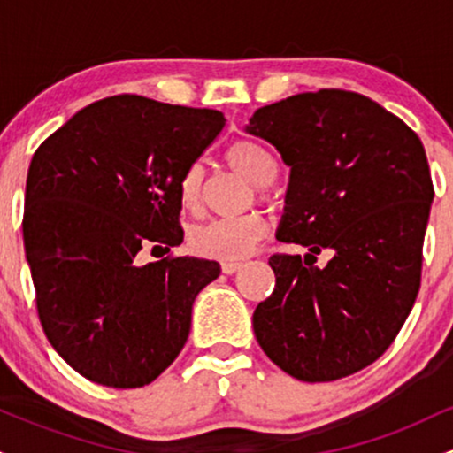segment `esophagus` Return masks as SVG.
Here are the masks:
<instances>
[{
	"label": "esophagus",
	"mask_w": 453,
	"mask_h": 453,
	"mask_svg": "<svg viewBox=\"0 0 453 453\" xmlns=\"http://www.w3.org/2000/svg\"><path fill=\"white\" fill-rule=\"evenodd\" d=\"M242 264L241 262H223L221 264V273L223 274H234L236 270H241Z\"/></svg>",
	"instance_id": "esophagus-1"
}]
</instances>
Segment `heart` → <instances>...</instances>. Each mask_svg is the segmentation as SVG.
Wrapping results in <instances>:
<instances>
[{
    "label": "heart",
    "instance_id": "heart-1",
    "mask_svg": "<svg viewBox=\"0 0 453 453\" xmlns=\"http://www.w3.org/2000/svg\"><path fill=\"white\" fill-rule=\"evenodd\" d=\"M226 161L232 170L242 174L256 187H268L279 174V164L266 147L253 140H236L226 150ZM204 168L200 164L189 165L179 180V200L187 212H197L204 202ZM264 196V189H259ZM268 223L259 212L232 217V219H212L196 226L189 232V249L197 257L215 262H236L266 236Z\"/></svg>",
    "mask_w": 453,
    "mask_h": 453
}]
</instances>
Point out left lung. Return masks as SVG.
Masks as SVG:
<instances>
[{
	"mask_svg": "<svg viewBox=\"0 0 453 453\" xmlns=\"http://www.w3.org/2000/svg\"><path fill=\"white\" fill-rule=\"evenodd\" d=\"M247 132L289 165L274 292L257 304L264 353L300 381H334L383 356L413 309L434 197L422 140L371 97L342 89L298 93L256 111ZM321 248L335 257L314 266ZM311 257L314 262L305 264Z\"/></svg>",
	"mask_w": 453,
	"mask_h": 453,
	"instance_id": "left-lung-1",
	"label": "left lung"
}]
</instances>
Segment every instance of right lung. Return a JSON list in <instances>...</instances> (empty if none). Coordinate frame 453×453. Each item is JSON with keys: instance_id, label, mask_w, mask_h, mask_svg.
Wrapping results in <instances>:
<instances>
[{"instance_id": "add662e5", "label": "right lung", "mask_w": 453, "mask_h": 453, "mask_svg": "<svg viewBox=\"0 0 453 453\" xmlns=\"http://www.w3.org/2000/svg\"><path fill=\"white\" fill-rule=\"evenodd\" d=\"M219 111L112 96L78 111L34 153L23 238L40 324L93 383L129 389L176 360L217 262L140 264L183 242L179 180L221 134Z\"/></svg>"}]
</instances>
